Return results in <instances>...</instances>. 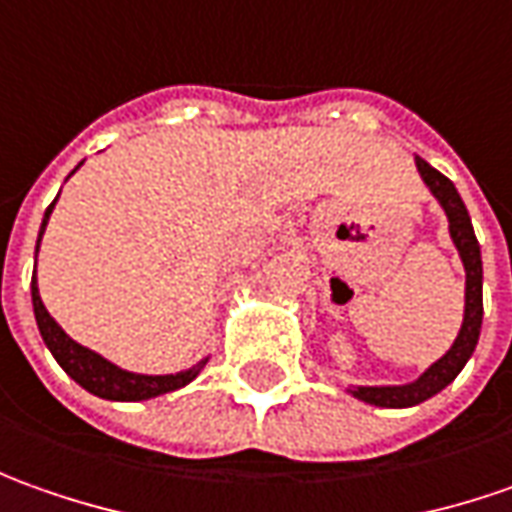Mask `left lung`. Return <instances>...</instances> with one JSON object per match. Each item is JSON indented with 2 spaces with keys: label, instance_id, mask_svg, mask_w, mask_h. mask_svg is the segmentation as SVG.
I'll return each mask as SVG.
<instances>
[{
  "label": "left lung",
  "instance_id": "obj_1",
  "mask_svg": "<svg viewBox=\"0 0 512 512\" xmlns=\"http://www.w3.org/2000/svg\"><path fill=\"white\" fill-rule=\"evenodd\" d=\"M416 167H419L422 181L431 186L436 201L442 203L450 223V238L465 263V323H462V331H459L456 343L450 345L448 354L439 362H433L416 382L397 385V388H357L354 391V397H360L368 405H379V408H411V405H419V402L431 399L433 394H439L465 368V362L470 360L473 348L479 343V331H482V252H479V240L473 235L470 215H467L456 186L450 184V178H445L439 169H433L422 158H416Z\"/></svg>",
  "mask_w": 512,
  "mask_h": 512
}]
</instances>
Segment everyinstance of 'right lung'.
Listing matches in <instances>:
<instances>
[{
    "label": "right lung",
    "instance_id": "obj_1",
    "mask_svg": "<svg viewBox=\"0 0 512 512\" xmlns=\"http://www.w3.org/2000/svg\"><path fill=\"white\" fill-rule=\"evenodd\" d=\"M56 201L47 206L45 221H42V232H39V243H42V235H45L47 218L53 212ZM39 252V246H36ZM30 291H33V311H36V323H39V331H42V340L50 348V354L56 357V362L62 365L64 371L70 377L79 382L81 388H87L90 394H96L101 399H115V402H141V399L161 397V394H169V391H178L189 385L192 379L198 377V371L203 368L195 365L189 371H181V374H167V377H147V374H130V371H121L118 365L107 362L104 357H98L96 351L84 348L76 340H70L62 331V326L47 314L45 303L39 297V286H36V272H33V283H30Z\"/></svg>",
    "mask_w": 512,
    "mask_h": 512
}]
</instances>
